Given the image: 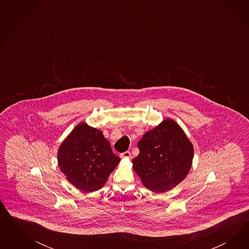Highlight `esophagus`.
I'll use <instances>...</instances> for the list:
<instances>
[{
  "mask_svg": "<svg viewBox=\"0 0 249 249\" xmlns=\"http://www.w3.org/2000/svg\"><path fill=\"white\" fill-rule=\"evenodd\" d=\"M130 157H131V154H130V152L128 151H125V152H123V153L121 154V158L129 159Z\"/></svg>",
  "mask_w": 249,
  "mask_h": 249,
  "instance_id": "obj_1",
  "label": "esophagus"
}]
</instances>
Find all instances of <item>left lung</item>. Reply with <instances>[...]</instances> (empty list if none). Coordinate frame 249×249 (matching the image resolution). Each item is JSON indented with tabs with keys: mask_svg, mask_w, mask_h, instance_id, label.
Instances as JSON below:
<instances>
[{
	"mask_svg": "<svg viewBox=\"0 0 249 249\" xmlns=\"http://www.w3.org/2000/svg\"><path fill=\"white\" fill-rule=\"evenodd\" d=\"M132 168L146 188L165 193L184 180L192 167L194 147L182 128L171 119L147 131L138 143Z\"/></svg>",
	"mask_w": 249,
	"mask_h": 249,
	"instance_id": "1",
	"label": "left lung"
}]
</instances>
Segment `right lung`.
<instances>
[{
	"mask_svg": "<svg viewBox=\"0 0 249 249\" xmlns=\"http://www.w3.org/2000/svg\"><path fill=\"white\" fill-rule=\"evenodd\" d=\"M57 160L70 183L91 193L105 185L121 159L114 154L101 130L82 122L61 143Z\"/></svg>",
	"mask_w": 249,
	"mask_h": 249,
	"instance_id": "right-lung-1",
	"label": "right lung"
}]
</instances>
